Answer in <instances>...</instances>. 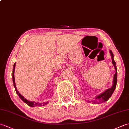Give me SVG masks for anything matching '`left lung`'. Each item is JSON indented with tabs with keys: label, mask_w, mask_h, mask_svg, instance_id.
I'll return each mask as SVG.
<instances>
[{
	"label": "left lung",
	"mask_w": 129,
	"mask_h": 129,
	"mask_svg": "<svg viewBox=\"0 0 129 129\" xmlns=\"http://www.w3.org/2000/svg\"><path fill=\"white\" fill-rule=\"evenodd\" d=\"M110 53L111 59H112V63H113V64L114 65L115 69L116 70V73L114 75L113 86H112L111 88L107 89L104 92H103L102 94L97 96L95 98V99L87 101L88 103H92L93 104H100V103L105 102V101L108 100L109 99L111 96L112 94H113L114 90L116 88V83H117V68H116V62L114 60V54L111 50H110Z\"/></svg>",
	"instance_id": "left-lung-1"
}]
</instances>
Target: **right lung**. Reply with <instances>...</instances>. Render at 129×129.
Returning <instances> with one entry per match:
<instances>
[{
  "label": "right lung",
  "mask_w": 129,
  "mask_h": 129,
  "mask_svg": "<svg viewBox=\"0 0 129 129\" xmlns=\"http://www.w3.org/2000/svg\"><path fill=\"white\" fill-rule=\"evenodd\" d=\"M15 63L14 64V67H13V85L14 86V88L15 89V91L16 94H18V95L19 96L21 100H22L24 103H25L26 104H28V105L31 107H34V106H44L46 104H47L48 103V102H44L43 103H36L35 101H29L26 99L24 98L23 96L21 95L19 92L18 91L17 89H16V87L15 85V78H14V70H15Z\"/></svg>",
  "instance_id": "add662e5"
}]
</instances>
